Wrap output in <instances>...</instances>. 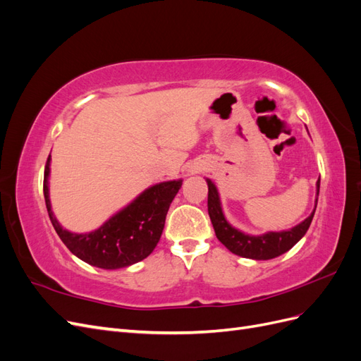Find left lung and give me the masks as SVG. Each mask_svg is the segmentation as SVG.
Masks as SVG:
<instances>
[{
  "instance_id": "obj_1",
  "label": "left lung",
  "mask_w": 361,
  "mask_h": 361,
  "mask_svg": "<svg viewBox=\"0 0 361 361\" xmlns=\"http://www.w3.org/2000/svg\"><path fill=\"white\" fill-rule=\"evenodd\" d=\"M319 182L321 180H318V194ZM207 188H209V191H207V212H209V218L212 221L218 241H220L227 250H231L233 255H238L241 257L268 260L286 253V251L297 244L305 235V232L309 231L314 215L313 211L309 218H305L301 224L295 226L290 231L269 232L262 236H250L236 231V228H233L226 221L221 211L220 197H218L215 185L209 179H207ZM316 203H318V197H316Z\"/></svg>"
}]
</instances>
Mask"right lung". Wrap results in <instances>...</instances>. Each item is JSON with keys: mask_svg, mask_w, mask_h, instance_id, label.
Returning <instances> with one entry per match:
<instances>
[{"mask_svg": "<svg viewBox=\"0 0 361 361\" xmlns=\"http://www.w3.org/2000/svg\"><path fill=\"white\" fill-rule=\"evenodd\" d=\"M49 159L51 155L43 176V195L49 220L64 245L76 257L97 268L117 269L137 264L154 251L162 235L170 203L178 194L182 180L154 185L97 231L78 235L63 228L51 211L48 192Z\"/></svg>", "mask_w": 361, "mask_h": 361, "instance_id": "obj_1", "label": "right lung"}]
</instances>
